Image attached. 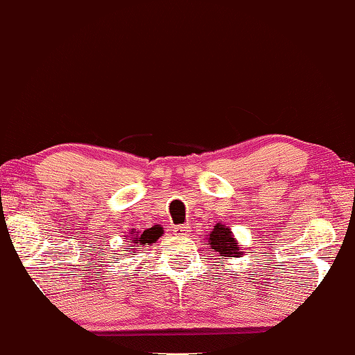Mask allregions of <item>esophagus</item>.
<instances>
[{
	"label": "esophagus",
	"instance_id": "obj_1",
	"mask_svg": "<svg viewBox=\"0 0 355 355\" xmlns=\"http://www.w3.org/2000/svg\"><path fill=\"white\" fill-rule=\"evenodd\" d=\"M175 234H178V236H188L189 232H191V230H189V226L188 225H182V226H177L175 230Z\"/></svg>",
	"mask_w": 355,
	"mask_h": 355
}]
</instances>
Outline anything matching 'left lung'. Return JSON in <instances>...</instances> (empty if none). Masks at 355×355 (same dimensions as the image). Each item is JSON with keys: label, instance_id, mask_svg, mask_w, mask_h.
Instances as JSON below:
<instances>
[{"label": "left lung", "instance_id": "1", "mask_svg": "<svg viewBox=\"0 0 355 355\" xmlns=\"http://www.w3.org/2000/svg\"><path fill=\"white\" fill-rule=\"evenodd\" d=\"M209 244L211 250L218 253L220 257H241L242 250L237 247V242L232 237L231 231L223 225H216L211 234L209 236Z\"/></svg>", "mask_w": 355, "mask_h": 355}]
</instances>
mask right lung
<instances>
[{
  "label": "right lung",
  "instance_id": "1",
  "mask_svg": "<svg viewBox=\"0 0 355 355\" xmlns=\"http://www.w3.org/2000/svg\"><path fill=\"white\" fill-rule=\"evenodd\" d=\"M157 237H159V234H157L156 231H145L144 234H134V237L129 241H130V244H134L132 247L137 248V247H145V245L153 244Z\"/></svg>",
  "mask_w": 355,
  "mask_h": 355
}]
</instances>
